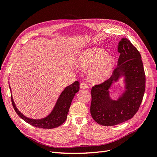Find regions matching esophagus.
I'll list each match as a JSON object with an SVG mask.
<instances>
[{"label":"esophagus","instance_id":"1","mask_svg":"<svg viewBox=\"0 0 157 157\" xmlns=\"http://www.w3.org/2000/svg\"><path fill=\"white\" fill-rule=\"evenodd\" d=\"M80 88H87L88 87V84L86 82H82L81 84H80Z\"/></svg>","mask_w":157,"mask_h":157}]
</instances>
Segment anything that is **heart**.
Here are the masks:
<instances>
[{
  "instance_id": "b5f03b06",
  "label": "heart",
  "mask_w": 157,
  "mask_h": 157,
  "mask_svg": "<svg viewBox=\"0 0 157 157\" xmlns=\"http://www.w3.org/2000/svg\"><path fill=\"white\" fill-rule=\"evenodd\" d=\"M77 65L84 70H90L89 75L94 82H101L111 75L115 65V59L106 52L98 48L85 50L77 59Z\"/></svg>"
}]
</instances>
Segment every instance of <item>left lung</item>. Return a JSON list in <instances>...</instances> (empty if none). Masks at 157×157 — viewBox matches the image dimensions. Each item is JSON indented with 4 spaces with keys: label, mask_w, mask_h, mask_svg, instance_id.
<instances>
[{
    "label": "left lung",
    "mask_w": 157,
    "mask_h": 157,
    "mask_svg": "<svg viewBox=\"0 0 157 157\" xmlns=\"http://www.w3.org/2000/svg\"><path fill=\"white\" fill-rule=\"evenodd\" d=\"M118 52L121 54L118 66L111 77L91 90L90 113L102 126H115L132 118L138 111L145 90V75L139 51L129 40L122 38L118 42ZM121 77L125 79V90L114 101L108 90Z\"/></svg>",
    "instance_id": "left-lung-1"
}]
</instances>
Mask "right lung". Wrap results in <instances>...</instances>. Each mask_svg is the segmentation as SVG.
Segmentation results:
<instances>
[{
	"label": "right lung",
	"mask_w": 157,
	"mask_h": 157,
	"mask_svg": "<svg viewBox=\"0 0 157 157\" xmlns=\"http://www.w3.org/2000/svg\"><path fill=\"white\" fill-rule=\"evenodd\" d=\"M79 85L78 81H75L72 84L66 87L60 94L53 110L48 116L40 119H33V118H29L23 115L16 107L11 94L12 105L19 117H21L28 124L36 128H44V129L57 128L62 124L67 119L71 102L75 94L79 91ZM10 89L11 90L10 87Z\"/></svg>",
	"instance_id": "obj_1"
}]
</instances>
